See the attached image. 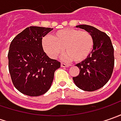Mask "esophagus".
Here are the masks:
<instances>
[{"label":"esophagus","instance_id":"esophagus-1","mask_svg":"<svg viewBox=\"0 0 121 121\" xmlns=\"http://www.w3.org/2000/svg\"><path fill=\"white\" fill-rule=\"evenodd\" d=\"M60 66H61L62 67H69L68 65H66V64H65V63H60Z\"/></svg>","mask_w":121,"mask_h":121}]
</instances>
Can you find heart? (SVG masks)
I'll use <instances>...</instances> for the list:
<instances>
[{"label": "heart", "instance_id": "heart-1", "mask_svg": "<svg viewBox=\"0 0 121 121\" xmlns=\"http://www.w3.org/2000/svg\"><path fill=\"white\" fill-rule=\"evenodd\" d=\"M94 41L90 33L76 29L57 31L53 37L42 39V47L51 58H58L65 51L64 59L76 63L85 60L91 52Z\"/></svg>", "mask_w": 121, "mask_h": 121}]
</instances>
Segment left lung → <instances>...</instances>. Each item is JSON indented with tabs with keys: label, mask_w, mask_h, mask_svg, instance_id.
I'll list each match as a JSON object with an SVG mask.
<instances>
[{
	"label": "left lung",
	"mask_w": 121,
	"mask_h": 121,
	"mask_svg": "<svg viewBox=\"0 0 121 121\" xmlns=\"http://www.w3.org/2000/svg\"><path fill=\"white\" fill-rule=\"evenodd\" d=\"M76 27L90 33L94 44L90 56L76 65L79 74L73 79L82 90L93 91L103 87L111 77L114 64V48L109 36L104 32L87 25Z\"/></svg>",
	"instance_id": "8db88e82"
}]
</instances>
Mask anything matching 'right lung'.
<instances>
[{
  "mask_svg": "<svg viewBox=\"0 0 121 121\" xmlns=\"http://www.w3.org/2000/svg\"><path fill=\"white\" fill-rule=\"evenodd\" d=\"M50 27L30 26L12 40L8 53L9 70L17 90L30 96L43 95L50 88L54 72L60 67L44 52L42 40Z\"/></svg>",
  "mask_w": 121,
  "mask_h": 121,
  "instance_id": "right-lung-1",
  "label": "right lung"
}]
</instances>
